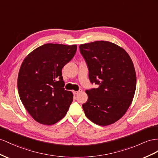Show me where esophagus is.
Masks as SVG:
<instances>
[{"label": "esophagus", "mask_w": 158, "mask_h": 158, "mask_svg": "<svg viewBox=\"0 0 158 158\" xmlns=\"http://www.w3.org/2000/svg\"><path fill=\"white\" fill-rule=\"evenodd\" d=\"M82 91V90H79V91H73V94H75V95H77V94H79L80 92H81Z\"/></svg>", "instance_id": "obj_1"}]
</instances>
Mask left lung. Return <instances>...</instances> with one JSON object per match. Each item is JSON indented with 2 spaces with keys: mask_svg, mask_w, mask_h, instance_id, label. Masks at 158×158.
<instances>
[{
  "mask_svg": "<svg viewBox=\"0 0 158 158\" xmlns=\"http://www.w3.org/2000/svg\"><path fill=\"white\" fill-rule=\"evenodd\" d=\"M89 78L98 88L86 90L88 99L83 104L87 118L106 126L122 118L132 102L136 75L130 56L117 44L99 40L80 44Z\"/></svg>",
  "mask_w": 158,
  "mask_h": 158,
  "instance_id": "obj_1",
  "label": "left lung"
}]
</instances>
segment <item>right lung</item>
Returning a JSON list of instances; mask_svg holds the SVG:
<instances>
[{
	"label": "right lung",
	"mask_w": 158,
	"mask_h": 158,
	"mask_svg": "<svg viewBox=\"0 0 158 158\" xmlns=\"http://www.w3.org/2000/svg\"><path fill=\"white\" fill-rule=\"evenodd\" d=\"M76 51V44L47 43L35 48L23 61L18 75L19 94L37 122L53 125L67 114L73 95L64 89L62 69Z\"/></svg>",
	"instance_id": "obj_1"
}]
</instances>
